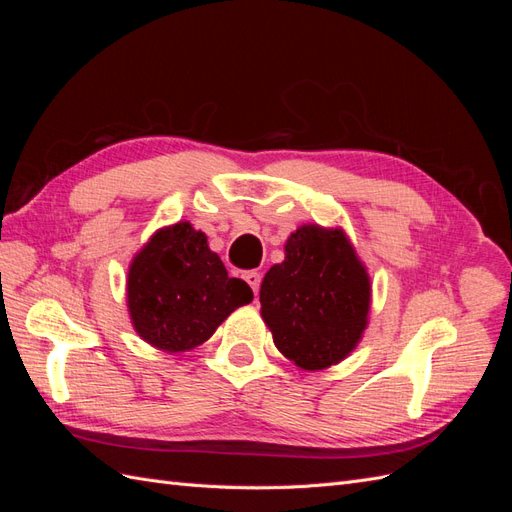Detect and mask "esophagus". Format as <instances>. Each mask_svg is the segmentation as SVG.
Instances as JSON below:
<instances>
[{
	"instance_id": "34e87169",
	"label": "esophagus",
	"mask_w": 512,
	"mask_h": 512,
	"mask_svg": "<svg viewBox=\"0 0 512 512\" xmlns=\"http://www.w3.org/2000/svg\"><path fill=\"white\" fill-rule=\"evenodd\" d=\"M243 277H245V282L252 286L254 294H258V288H260V280H262V275H260L258 271H247Z\"/></svg>"
}]
</instances>
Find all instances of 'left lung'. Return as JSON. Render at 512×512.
I'll return each mask as SVG.
<instances>
[{
    "label": "left lung",
    "mask_w": 512,
    "mask_h": 512,
    "mask_svg": "<svg viewBox=\"0 0 512 512\" xmlns=\"http://www.w3.org/2000/svg\"><path fill=\"white\" fill-rule=\"evenodd\" d=\"M286 258L260 284V314L294 365L316 371L344 361L367 327L371 284L342 228L299 226Z\"/></svg>",
    "instance_id": "left-lung-1"
}]
</instances>
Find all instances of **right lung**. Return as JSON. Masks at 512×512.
Here are the masks:
<instances>
[{
	"label": "right lung",
	"instance_id": "1",
	"mask_svg": "<svg viewBox=\"0 0 512 512\" xmlns=\"http://www.w3.org/2000/svg\"><path fill=\"white\" fill-rule=\"evenodd\" d=\"M254 299L252 288L228 277L205 232L190 222L160 228L132 260L128 309L136 333L164 352L200 346Z\"/></svg>",
	"mask_w": 512,
	"mask_h": 512
}]
</instances>
